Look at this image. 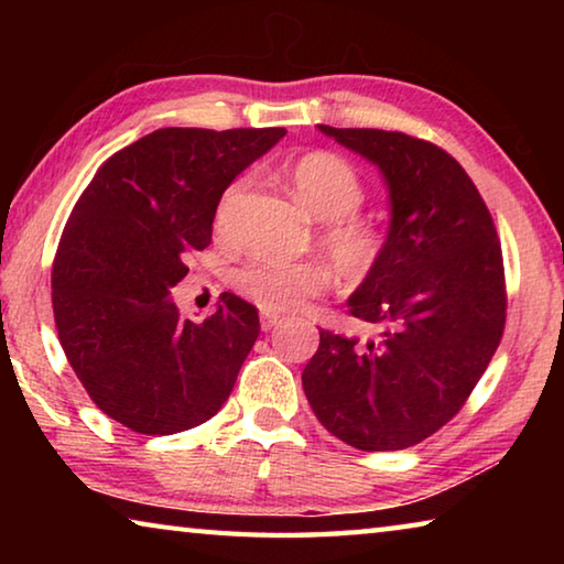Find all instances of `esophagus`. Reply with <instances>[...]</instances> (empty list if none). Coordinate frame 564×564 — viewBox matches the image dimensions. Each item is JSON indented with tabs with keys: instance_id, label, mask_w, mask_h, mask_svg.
Segmentation results:
<instances>
[{
	"instance_id": "obj_1",
	"label": "esophagus",
	"mask_w": 564,
	"mask_h": 564,
	"mask_svg": "<svg viewBox=\"0 0 564 564\" xmlns=\"http://www.w3.org/2000/svg\"><path fill=\"white\" fill-rule=\"evenodd\" d=\"M281 323V316H275V313H261V330L269 333L271 328H275Z\"/></svg>"
}]
</instances>
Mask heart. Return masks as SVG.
<instances>
[{
    "mask_svg": "<svg viewBox=\"0 0 564 564\" xmlns=\"http://www.w3.org/2000/svg\"><path fill=\"white\" fill-rule=\"evenodd\" d=\"M285 184L313 218H318V246L340 279L358 283L376 269L386 251V234L373 218L356 212L366 202L358 169L333 151H305L285 166ZM248 191V178H236L218 198L214 231L228 238ZM234 289L271 313L299 311L328 289V273L313 261L251 259L234 271Z\"/></svg>",
    "mask_w": 564,
    "mask_h": 564,
    "instance_id": "1",
    "label": "heart"
}]
</instances>
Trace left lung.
<instances>
[{"label": "left lung", "instance_id": "8db88e82", "mask_svg": "<svg viewBox=\"0 0 564 564\" xmlns=\"http://www.w3.org/2000/svg\"><path fill=\"white\" fill-rule=\"evenodd\" d=\"M318 129L383 171L393 218L383 256L348 301L378 338L321 330L303 390L343 443L405 451L460 413L500 346V238L473 178L441 147L403 131Z\"/></svg>", "mask_w": 564, "mask_h": 564}]
</instances>
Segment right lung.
Masks as SVG:
<instances>
[{
	"mask_svg": "<svg viewBox=\"0 0 564 564\" xmlns=\"http://www.w3.org/2000/svg\"><path fill=\"white\" fill-rule=\"evenodd\" d=\"M285 129H156L97 169L52 263L64 356L101 413L141 435L214 417L259 338V311L234 293L204 323L171 289L212 243L218 198Z\"/></svg>",
	"mask_w": 564,
	"mask_h": 564,
	"instance_id": "right-lung-1",
	"label": "right lung"
}]
</instances>
